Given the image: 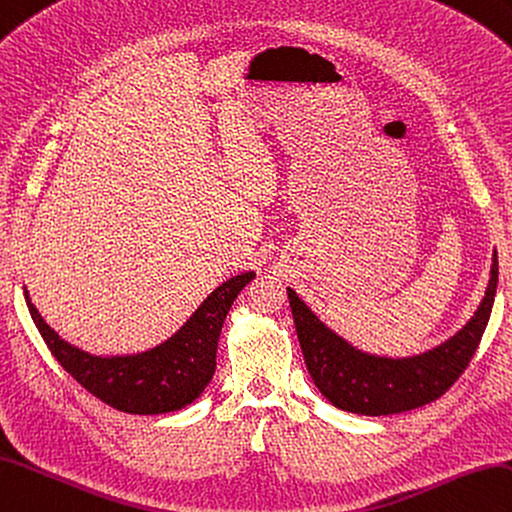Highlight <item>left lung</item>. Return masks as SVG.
Wrapping results in <instances>:
<instances>
[{"mask_svg": "<svg viewBox=\"0 0 512 512\" xmlns=\"http://www.w3.org/2000/svg\"><path fill=\"white\" fill-rule=\"evenodd\" d=\"M495 290L497 255L493 259L489 288L469 323L434 351L403 360L377 358L353 349L320 323L290 288L288 299L307 371L316 388L340 410L382 417V414L421 408L443 397L456 384L480 347L491 318Z\"/></svg>", "mask_w": 512, "mask_h": 512, "instance_id": "obj_1", "label": "left lung"}]
</instances>
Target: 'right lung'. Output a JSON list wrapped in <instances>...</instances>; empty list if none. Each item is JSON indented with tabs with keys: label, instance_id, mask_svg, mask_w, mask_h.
Returning <instances> with one entry per match:
<instances>
[{
	"label": "right lung",
	"instance_id": "1",
	"mask_svg": "<svg viewBox=\"0 0 512 512\" xmlns=\"http://www.w3.org/2000/svg\"><path fill=\"white\" fill-rule=\"evenodd\" d=\"M253 277V272H244L224 281L170 340L146 353L120 358H100L71 347L45 323L28 294L26 303L56 362L93 397L128 414H163L185 408L211 382L224 318Z\"/></svg>",
	"mask_w": 512,
	"mask_h": 512
}]
</instances>
